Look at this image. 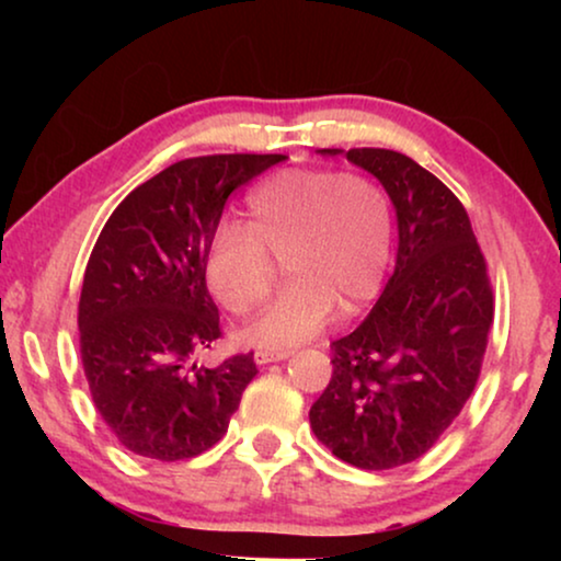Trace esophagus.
Wrapping results in <instances>:
<instances>
[{
    "instance_id": "obj_1",
    "label": "esophagus",
    "mask_w": 561,
    "mask_h": 561,
    "mask_svg": "<svg viewBox=\"0 0 561 561\" xmlns=\"http://www.w3.org/2000/svg\"><path fill=\"white\" fill-rule=\"evenodd\" d=\"M294 352L286 350V352H275V350H257L255 352V363L257 365H267V363H278V359H288Z\"/></svg>"
}]
</instances>
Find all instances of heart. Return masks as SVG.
Listing matches in <instances>:
<instances>
[{"mask_svg":"<svg viewBox=\"0 0 561 561\" xmlns=\"http://www.w3.org/2000/svg\"><path fill=\"white\" fill-rule=\"evenodd\" d=\"M393 204L359 173L290 168L248 196V221H227L206 250V283L232 313L271 294L275 260L288 286L248 327L257 347L286 352L321 332L336 304L344 311L375 298L393 255Z\"/></svg>","mask_w":561,"mask_h":561,"instance_id":"b5f03b06","label":"heart"}]
</instances>
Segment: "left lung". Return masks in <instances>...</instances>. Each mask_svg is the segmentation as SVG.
<instances>
[{"label": "left lung", "mask_w": 561, "mask_h": 561, "mask_svg": "<svg viewBox=\"0 0 561 561\" xmlns=\"http://www.w3.org/2000/svg\"><path fill=\"white\" fill-rule=\"evenodd\" d=\"M347 160L388 191L398 257L367 319L332 342V380L309 421L342 462L393 470L432 449L478 386L493 286L462 202L434 173L382 148Z\"/></svg>", "instance_id": "left-lung-1"}]
</instances>
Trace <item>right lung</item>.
I'll return each instance as SVG.
<instances>
[{
  "instance_id": "add662e5",
  "label": "right lung",
  "mask_w": 561,
  "mask_h": 561,
  "mask_svg": "<svg viewBox=\"0 0 561 561\" xmlns=\"http://www.w3.org/2000/svg\"><path fill=\"white\" fill-rule=\"evenodd\" d=\"M283 158L179 160L106 219L83 273L81 363L96 411L133 455L175 462L214 447L257 375L252 352L194 363L221 336L204 263L229 194Z\"/></svg>"
}]
</instances>
